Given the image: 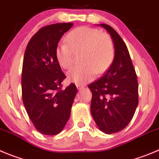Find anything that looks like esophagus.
<instances>
[{"label":"esophagus","instance_id":"obj_1","mask_svg":"<svg viewBox=\"0 0 159 159\" xmlns=\"http://www.w3.org/2000/svg\"><path fill=\"white\" fill-rule=\"evenodd\" d=\"M76 87H77V89H78L79 90H82V89H84V86H83V85H79V84H77Z\"/></svg>","mask_w":159,"mask_h":159}]
</instances>
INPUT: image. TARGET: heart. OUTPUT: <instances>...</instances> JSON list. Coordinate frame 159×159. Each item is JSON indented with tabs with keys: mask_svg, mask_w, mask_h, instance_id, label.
Wrapping results in <instances>:
<instances>
[{
	"mask_svg": "<svg viewBox=\"0 0 159 159\" xmlns=\"http://www.w3.org/2000/svg\"><path fill=\"white\" fill-rule=\"evenodd\" d=\"M66 41L58 43L55 51L56 59L62 69L72 66L74 53L82 52L80 67L71 69L67 73L68 80L79 85L90 81L96 73L105 72L114 58V44L109 36L99 30L82 26L72 30Z\"/></svg>",
	"mask_w": 159,
	"mask_h": 159,
	"instance_id": "obj_1",
	"label": "heart"
}]
</instances>
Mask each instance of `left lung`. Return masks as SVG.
Returning a JSON list of instances; mask_svg holds the SVG:
<instances>
[{"label":"left lung","mask_w":159,"mask_h":159,"mask_svg":"<svg viewBox=\"0 0 159 159\" xmlns=\"http://www.w3.org/2000/svg\"><path fill=\"white\" fill-rule=\"evenodd\" d=\"M100 25L112 38L115 56L106 73L88 86L92 93L90 111L98 128L111 134L122 130L134 117L138 105V82L126 43L112 27Z\"/></svg>","instance_id":"1"}]
</instances>
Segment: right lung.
Returning <instances> with one entry per match:
<instances>
[{
  "label": "right lung",
  "instance_id": "right-lung-1",
  "mask_svg": "<svg viewBox=\"0 0 159 159\" xmlns=\"http://www.w3.org/2000/svg\"><path fill=\"white\" fill-rule=\"evenodd\" d=\"M72 25L56 23L41 28L30 39L24 54L22 101L33 126L45 135H56L64 129L77 93L73 84L61 89L66 75L55 56L60 39Z\"/></svg>",
  "mask_w": 159,
  "mask_h": 159
}]
</instances>
